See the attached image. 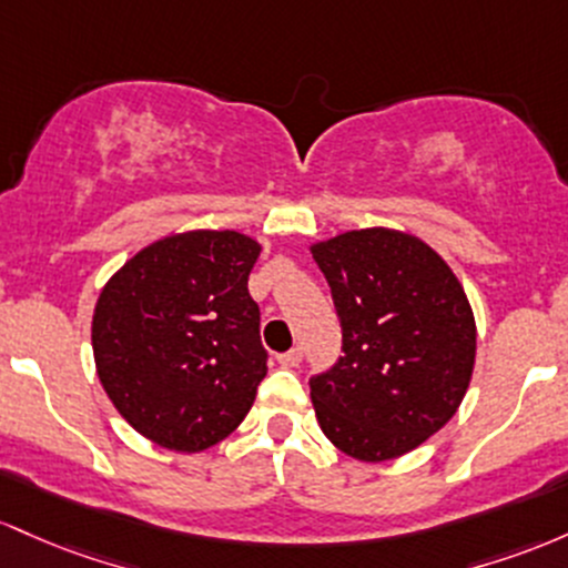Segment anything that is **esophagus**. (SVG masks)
<instances>
[{
  "label": "esophagus",
  "instance_id": "esophagus-1",
  "mask_svg": "<svg viewBox=\"0 0 568 568\" xmlns=\"http://www.w3.org/2000/svg\"><path fill=\"white\" fill-rule=\"evenodd\" d=\"M303 362V352L301 348H292V352H286L278 356V365L282 367H297Z\"/></svg>",
  "mask_w": 568,
  "mask_h": 568
}]
</instances>
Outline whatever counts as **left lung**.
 Masks as SVG:
<instances>
[{"instance_id":"left-lung-1","label":"left lung","mask_w":568,"mask_h":568,"mask_svg":"<svg viewBox=\"0 0 568 568\" xmlns=\"http://www.w3.org/2000/svg\"><path fill=\"white\" fill-rule=\"evenodd\" d=\"M341 316L343 356L311 378L324 437L381 464L454 418L475 369L477 327L450 265L418 235L346 231L311 244Z\"/></svg>"}]
</instances>
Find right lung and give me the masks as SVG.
Here are the masks:
<instances>
[{
    "label": "right lung",
    "mask_w": 568,
    "mask_h": 568,
    "mask_svg": "<svg viewBox=\"0 0 568 568\" xmlns=\"http://www.w3.org/2000/svg\"><path fill=\"white\" fill-rule=\"evenodd\" d=\"M263 246L239 231H187L139 250L93 308V362L139 435L201 454L246 418L267 373L246 282Z\"/></svg>",
    "instance_id": "right-lung-1"
}]
</instances>
